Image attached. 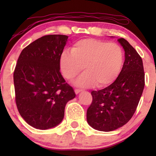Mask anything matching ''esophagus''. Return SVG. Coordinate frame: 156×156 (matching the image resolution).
<instances>
[{
    "instance_id": "esophagus-1",
    "label": "esophagus",
    "mask_w": 156,
    "mask_h": 156,
    "mask_svg": "<svg viewBox=\"0 0 156 156\" xmlns=\"http://www.w3.org/2000/svg\"><path fill=\"white\" fill-rule=\"evenodd\" d=\"M82 91V90H81V89H74V91H75L76 94H78L80 93V92H81V91Z\"/></svg>"
}]
</instances>
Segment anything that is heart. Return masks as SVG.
I'll return each instance as SVG.
<instances>
[{"instance_id": "1", "label": "heart", "mask_w": 156, "mask_h": 156, "mask_svg": "<svg viewBox=\"0 0 156 156\" xmlns=\"http://www.w3.org/2000/svg\"><path fill=\"white\" fill-rule=\"evenodd\" d=\"M123 52L114 42L87 38L73 44L71 52L64 51L59 57V68L63 76L71 81L80 72L74 81L76 87H89L96 84L99 88L112 84L122 68Z\"/></svg>"}]
</instances>
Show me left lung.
Segmentation results:
<instances>
[{"mask_svg":"<svg viewBox=\"0 0 156 156\" xmlns=\"http://www.w3.org/2000/svg\"><path fill=\"white\" fill-rule=\"evenodd\" d=\"M117 40L125 52L122 69L109 86L91 91L93 100L87 112V123L100 131H114L129 122L144 89L141 57L126 40L119 38Z\"/></svg>","mask_w":156,"mask_h":156,"instance_id":"left-lung-1","label":"left lung"}]
</instances>
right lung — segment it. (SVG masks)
I'll return each instance as SVG.
<instances>
[{"mask_svg": "<svg viewBox=\"0 0 156 156\" xmlns=\"http://www.w3.org/2000/svg\"><path fill=\"white\" fill-rule=\"evenodd\" d=\"M68 36L50 35L21 52L13 74L18 112L30 126L46 130L63 120L66 104L76 97L59 72V57Z\"/></svg>", "mask_w": 156, "mask_h": 156, "instance_id": "add662e5", "label": "right lung"}]
</instances>
